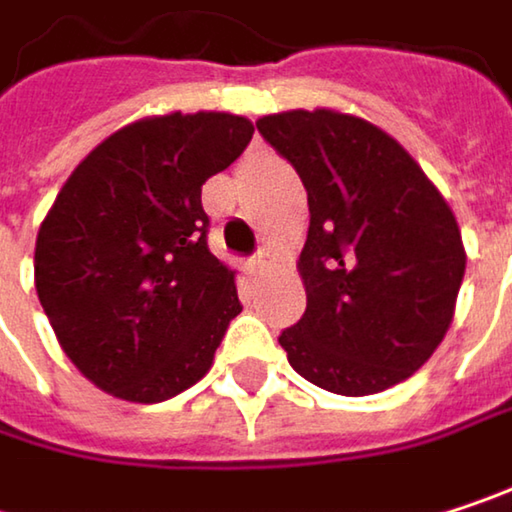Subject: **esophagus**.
Listing matches in <instances>:
<instances>
[{
    "instance_id": "esophagus-1",
    "label": "esophagus",
    "mask_w": 512,
    "mask_h": 512,
    "mask_svg": "<svg viewBox=\"0 0 512 512\" xmlns=\"http://www.w3.org/2000/svg\"><path fill=\"white\" fill-rule=\"evenodd\" d=\"M272 263H275V257L269 249H260L255 257H252V269L255 272H263V269H272Z\"/></svg>"
}]
</instances>
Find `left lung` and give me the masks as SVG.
Segmentation results:
<instances>
[{
	"label": "left lung",
	"mask_w": 512,
	"mask_h": 512,
	"mask_svg": "<svg viewBox=\"0 0 512 512\" xmlns=\"http://www.w3.org/2000/svg\"><path fill=\"white\" fill-rule=\"evenodd\" d=\"M308 192L305 314L278 344L308 382L379 394L442 344L465 275L457 219L421 165L370 121L293 109L257 121Z\"/></svg>",
	"instance_id": "8db88e82"
}]
</instances>
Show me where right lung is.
<instances>
[{
    "label": "right lung",
    "instance_id": "add662e5",
    "mask_svg": "<svg viewBox=\"0 0 512 512\" xmlns=\"http://www.w3.org/2000/svg\"><path fill=\"white\" fill-rule=\"evenodd\" d=\"M228 112H171L112 133L61 186L35 243V287L67 358L106 394L162 403L213 364L243 311L207 249L201 186L252 142Z\"/></svg>",
    "mask_w": 512,
    "mask_h": 512
}]
</instances>
